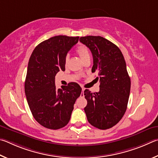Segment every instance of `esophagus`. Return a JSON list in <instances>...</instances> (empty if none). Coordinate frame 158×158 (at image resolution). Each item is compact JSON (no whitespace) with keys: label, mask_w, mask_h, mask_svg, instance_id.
Wrapping results in <instances>:
<instances>
[{"label":"esophagus","mask_w":158,"mask_h":158,"mask_svg":"<svg viewBox=\"0 0 158 158\" xmlns=\"http://www.w3.org/2000/svg\"><path fill=\"white\" fill-rule=\"evenodd\" d=\"M84 91H85V89H84V88H82V94H81V96H84Z\"/></svg>","instance_id":"34e87169"}]
</instances>
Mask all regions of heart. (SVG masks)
I'll list each match as a JSON object with an SVG mask.
<instances>
[{
    "label": "heart",
    "mask_w": 158,
    "mask_h": 158,
    "mask_svg": "<svg viewBox=\"0 0 158 158\" xmlns=\"http://www.w3.org/2000/svg\"><path fill=\"white\" fill-rule=\"evenodd\" d=\"M77 54L79 55V56L81 57L82 61H83L85 59H86V58L90 57L89 51L86 46H79L77 49ZM67 61H68V57H66L65 63L67 62Z\"/></svg>",
    "instance_id": "1"
}]
</instances>
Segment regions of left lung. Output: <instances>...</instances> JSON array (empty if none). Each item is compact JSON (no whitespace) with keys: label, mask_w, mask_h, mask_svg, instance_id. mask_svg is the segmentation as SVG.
Returning <instances> with one entry per match:
<instances>
[{"label":"left lung","mask_w":158,"mask_h":158,"mask_svg":"<svg viewBox=\"0 0 158 158\" xmlns=\"http://www.w3.org/2000/svg\"><path fill=\"white\" fill-rule=\"evenodd\" d=\"M80 41L90 49L93 55L92 72H97L100 90L84 92L87 105L85 107L91 125L101 130L115 126L125 114L131 91V78L120 49L101 36H86Z\"/></svg>","instance_id":"obj_1"}]
</instances>
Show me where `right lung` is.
<instances>
[{"mask_svg":"<svg viewBox=\"0 0 158 158\" xmlns=\"http://www.w3.org/2000/svg\"><path fill=\"white\" fill-rule=\"evenodd\" d=\"M79 37L55 36L35 47L30 57L25 81V93L33 117L46 128L57 130L67 125L82 88L70 82L56 89L55 77L65 71L68 51Z\"/></svg>","mask_w":158,"mask_h":158,"instance_id":"right-lung-1","label":"right lung"}]
</instances>
